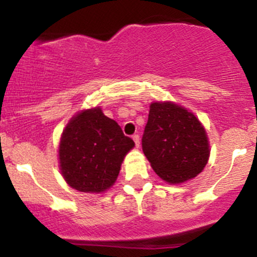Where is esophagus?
Returning <instances> with one entry per match:
<instances>
[{
	"label": "esophagus",
	"instance_id": "34e87169",
	"mask_svg": "<svg viewBox=\"0 0 257 257\" xmlns=\"http://www.w3.org/2000/svg\"><path fill=\"white\" fill-rule=\"evenodd\" d=\"M132 138H133L134 143H136V147H139V144H141V138H139L138 134H134V136L132 137Z\"/></svg>",
	"mask_w": 257,
	"mask_h": 257
}]
</instances>
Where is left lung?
Segmentation results:
<instances>
[{
	"label": "left lung",
	"mask_w": 257,
	"mask_h": 257,
	"mask_svg": "<svg viewBox=\"0 0 257 257\" xmlns=\"http://www.w3.org/2000/svg\"><path fill=\"white\" fill-rule=\"evenodd\" d=\"M142 148L163 180L179 184L201 173L209 159L205 129L193 113L174 103H152Z\"/></svg>",
	"instance_id": "1"
}]
</instances>
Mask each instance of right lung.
I'll list each match as a JSON object with an SVG mask.
<instances>
[{
    "instance_id": "1",
    "label": "right lung",
    "mask_w": 257,
    "mask_h": 257,
    "mask_svg": "<svg viewBox=\"0 0 257 257\" xmlns=\"http://www.w3.org/2000/svg\"><path fill=\"white\" fill-rule=\"evenodd\" d=\"M134 142L100 108L83 110L67 124L59 144L64 180L83 193L110 188Z\"/></svg>"
}]
</instances>
